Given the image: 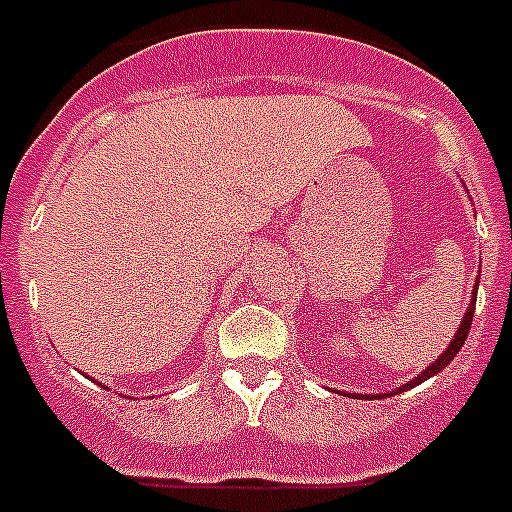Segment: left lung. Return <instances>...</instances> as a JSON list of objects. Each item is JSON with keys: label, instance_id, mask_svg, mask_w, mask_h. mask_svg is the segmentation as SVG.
Masks as SVG:
<instances>
[{"label": "left lung", "instance_id": "obj_1", "mask_svg": "<svg viewBox=\"0 0 512 512\" xmlns=\"http://www.w3.org/2000/svg\"><path fill=\"white\" fill-rule=\"evenodd\" d=\"M477 287H480V276H477L475 279V287H472V299H470V307H467V312H464V317H462V322H459V327H457V332H454V337H452V342H449L447 348H444V353L439 355L437 360H434V363H429V368L424 370V373H419L414 378V381H409V383H403V386H398V388H393L391 393H381V396H393V393H403V391H409V388H414V386H419V383H424V381H429L431 375H437L439 370H444L447 368L449 363H452L454 358H457V353L459 350H462V345H464V340H467V335H470V325H472V317H475V302H477ZM350 398H358L360 393H348ZM373 396V393H368V396L365 398H370ZM375 396H378V393H375Z\"/></svg>", "mask_w": 512, "mask_h": 512}]
</instances>
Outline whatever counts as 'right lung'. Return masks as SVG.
I'll list each match as a JSON object with an SVG mask.
<instances>
[{"label": "right lung", "instance_id": "right-lung-1", "mask_svg": "<svg viewBox=\"0 0 512 512\" xmlns=\"http://www.w3.org/2000/svg\"><path fill=\"white\" fill-rule=\"evenodd\" d=\"M93 383H98V381H93Z\"/></svg>", "mask_w": 512, "mask_h": 512}]
</instances>
